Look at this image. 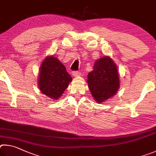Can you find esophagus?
<instances>
[{
	"label": "esophagus",
	"mask_w": 156,
	"mask_h": 156,
	"mask_svg": "<svg viewBox=\"0 0 156 156\" xmlns=\"http://www.w3.org/2000/svg\"><path fill=\"white\" fill-rule=\"evenodd\" d=\"M80 71H73L72 75L73 76H77L79 75H80Z\"/></svg>",
	"instance_id": "obj_1"
}]
</instances>
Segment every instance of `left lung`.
I'll use <instances>...</instances> for the list:
<instances>
[{
	"label": "left lung",
	"instance_id": "obj_1",
	"mask_svg": "<svg viewBox=\"0 0 156 156\" xmlns=\"http://www.w3.org/2000/svg\"><path fill=\"white\" fill-rule=\"evenodd\" d=\"M119 82L116 66L109 57L95 62L93 70L88 75L89 89L98 103L114 96L119 88Z\"/></svg>",
	"mask_w": 156,
	"mask_h": 156
}]
</instances>
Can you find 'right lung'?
Masks as SVG:
<instances>
[{
	"label": "right lung",
	"mask_w": 156,
	"mask_h": 156,
	"mask_svg": "<svg viewBox=\"0 0 156 156\" xmlns=\"http://www.w3.org/2000/svg\"><path fill=\"white\" fill-rule=\"evenodd\" d=\"M38 86L46 96L57 100L72 81L64 65L55 57H46L40 68Z\"/></svg>",
	"instance_id": "add662e5"
}]
</instances>
